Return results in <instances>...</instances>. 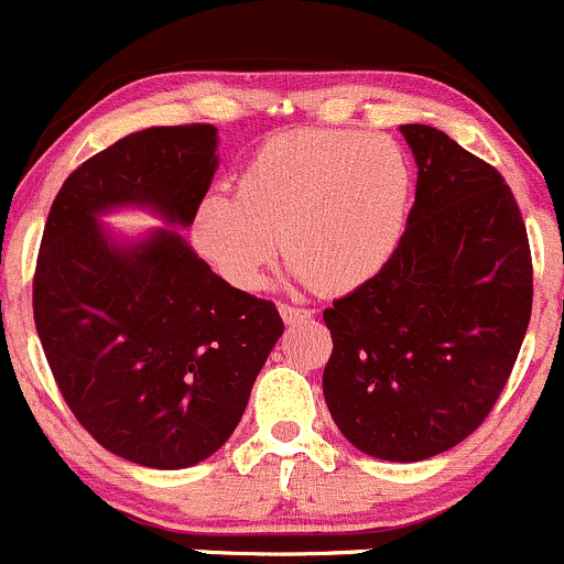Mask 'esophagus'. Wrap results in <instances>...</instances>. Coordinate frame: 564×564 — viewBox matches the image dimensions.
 <instances>
[{"instance_id": "1", "label": "esophagus", "mask_w": 564, "mask_h": 564, "mask_svg": "<svg viewBox=\"0 0 564 564\" xmlns=\"http://www.w3.org/2000/svg\"><path fill=\"white\" fill-rule=\"evenodd\" d=\"M280 315H282V321L288 323V326H295V323L310 321V317H312V310H306V306L288 304V301H280Z\"/></svg>"}]
</instances>
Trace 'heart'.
<instances>
[{
	"label": "heart",
	"mask_w": 564,
	"mask_h": 564,
	"mask_svg": "<svg viewBox=\"0 0 564 564\" xmlns=\"http://www.w3.org/2000/svg\"><path fill=\"white\" fill-rule=\"evenodd\" d=\"M414 175L403 148L381 133L288 131L249 159L236 192L199 199L192 238L210 269L241 290L282 258L323 293L381 274L403 241Z\"/></svg>",
	"instance_id": "heart-1"
}]
</instances>
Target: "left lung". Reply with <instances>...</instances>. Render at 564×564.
Returning a JSON list of instances; mask_svg holds the SVG:
<instances>
[{"label":"left lung","instance_id":"8db88e82","mask_svg":"<svg viewBox=\"0 0 564 564\" xmlns=\"http://www.w3.org/2000/svg\"><path fill=\"white\" fill-rule=\"evenodd\" d=\"M416 197L387 269L326 312L323 394L343 436L381 460H425L499 400L532 315V252L505 177L431 126H400Z\"/></svg>","mask_w":564,"mask_h":564}]
</instances>
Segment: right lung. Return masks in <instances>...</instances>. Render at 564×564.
I'll use <instances>...</instances> for the list:
<instances>
[{"instance_id": "1", "label": "right lung", "mask_w": 564, "mask_h": 564, "mask_svg": "<svg viewBox=\"0 0 564 564\" xmlns=\"http://www.w3.org/2000/svg\"><path fill=\"white\" fill-rule=\"evenodd\" d=\"M214 172L210 122L128 133L63 183L32 276L68 409L100 447L150 469H186L230 438L284 326L274 301L214 274L177 230L117 247L98 214L148 205L192 225Z\"/></svg>"}]
</instances>
